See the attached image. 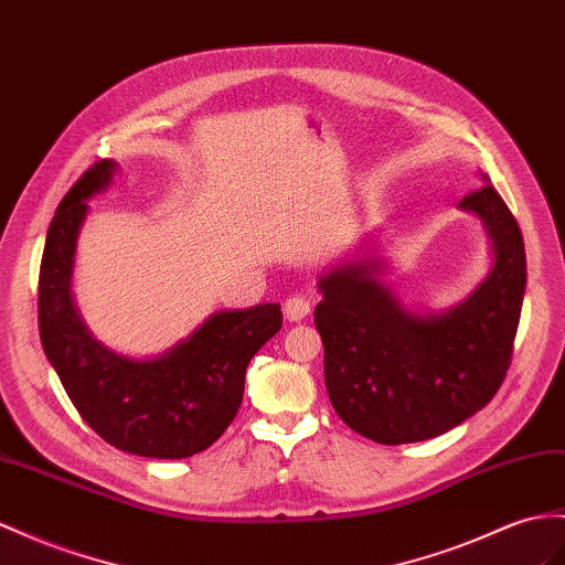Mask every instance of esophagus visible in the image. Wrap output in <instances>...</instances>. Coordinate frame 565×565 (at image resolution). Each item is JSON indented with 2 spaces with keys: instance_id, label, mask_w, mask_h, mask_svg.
Returning <instances> with one entry per match:
<instances>
[{
  "instance_id": "1",
  "label": "esophagus",
  "mask_w": 565,
  "mask_h": 565,
  "mask_svg": "<svg viewBox=\"0 0 565 565\" xmlns=\"http://www.w3.org/2000/svg\"><path fill=\"white\" fill-rule=\"evenodd\" d=\"M312 300H315L312 294H294V296H288V298L284 300V315H286V320H288V322L306 320V317H308L310 310H312Z\"/></svg>"
}]
</instances>
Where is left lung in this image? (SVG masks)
I'll use <instances>...</instances> for the list:
<instances>
[{
    "mask_svg": "<svg viewBox=\"0 0 565 565\" xmlns=\"http://www.w3.org/2000/svg\"><path fill=\"white\" fill-rule=\"evenodd\" d=\"M487 226L494 267L475 294L441 315H413L382 286L380 259L320 279L315 327L324 382L341 420L377 444L425 441L494 398L513 358L525 296V245L509 205L484 183L458 202Z\"/></svg>",
    "mask_w": 565,
    "mask_h": 565,
    "instance_id": "obj_1",
    "label": "left lung"
}]
</instances>
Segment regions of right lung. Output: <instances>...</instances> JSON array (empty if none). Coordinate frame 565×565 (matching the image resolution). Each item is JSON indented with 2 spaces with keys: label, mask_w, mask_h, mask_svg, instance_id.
Masks as SVG:
<instances>
[{
  "label": "right lung",
  "mask_w": 565,
  "mask_h": 565,
  "mask_svg": "<svg viewBox=\"0 0 565 565\" xmlns=\"http://www.w3.org/2000/svg\"><path fill=\"white\" fill-rule=\"evenodd\" d=\"M99 159L56 207L38 281V329L52 367L81 417L107 444L145 458L205 451L234 423L250 358L281 329V306L216 312L154 360H128L97 343L71 300V269L88 198L109 185Z\"/></svg>",
  "instance_id": "right-lung-1"
}]
</instances>
